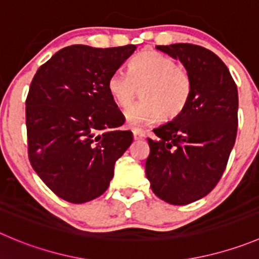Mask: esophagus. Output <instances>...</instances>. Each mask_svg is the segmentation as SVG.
Listing matches in <instances>:
<instances>
[{"instance_id":"obj_1","label":"esophagus","mask_w":259,"mask_h":259,"mask_svg":"<svg viewBox=\"0 0 259 259\" xmlns=\"http://www.w3.org/2000/svg\"><path fill=\"white\" fill-rule=\"evenodd\" d=\"M133 135H134L135 140H140V139H144L145 138V133L142 132V130H139V129L133 130Z\"/></svg>"}]
</instances>
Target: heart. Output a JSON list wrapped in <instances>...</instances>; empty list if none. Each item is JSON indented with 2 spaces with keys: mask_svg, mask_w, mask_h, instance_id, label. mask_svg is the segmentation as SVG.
I'll list each match as a JSON object with an SVG mask.
<instances>
[{
  "mask_svg": "<svg viewBox=\"0 0 259 259\" xmlns=\"http://www.w3.org/2000/svg\"><path fill=\"white\" fill-rule=\"evenodd\" d=\"M140 87L143 100L124 112L132 127L178 116L190 100L192 82L187 71L173 58L155 50H144L130 60L127 73L117 69L107 81L109 94L120 107L130 105Z\"/></svg>",
  "mask_w": 259,
  "mask_h": 259,
  "instance_id": "heart-1",
  "label": "heart"
}]
</instances>
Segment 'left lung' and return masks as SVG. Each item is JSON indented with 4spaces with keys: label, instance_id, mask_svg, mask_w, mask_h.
I'll return each instance as SVG.
<instances>
[{
    "label": "left lung",
    "instance_id": "obj_1",
    "mask_svg": "<svg viewBox=\"0 0 259 259\" xmlns=\"http://www.w3.org/2000/svg\"><path fill=\"white\" fill-rule=\"evenodd\" d=\"M180 59L192 82L185 110L154 129L145 175L153 192L172 205L202 199L227 167L238 130V90L217 54L193 44L157 45Z\"/></svg>",
    "mask_w": 259,
    "mask_h": 259
}]
</instances>
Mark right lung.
Masks as SVG:
<instances>
[{"label":"right lung","instance_id":"1","mask_svg":"<svg viewBox=\"0 0 259 259\" xmlns=\"http://www.w3.org/2000/svg\"><path fill=\"white\" fill-rule=\"evenodd\" d=\"M135 49L71 45L32 78L26 99L29 159L60 199L83 204L101 196L115 162L132 144L133 133L119 129L125 117L107 81Z\"/></svg>","mask_w":259,"mask_h":259}]
</instances>
